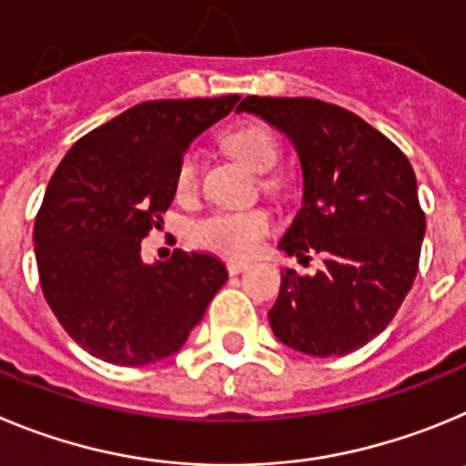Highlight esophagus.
<instances>
[{
    "label": "esophagus",
    "mask_w": 466,
    "mask_h": 466,
    "mask_svg": "<svg viewBox=\"0 0 466 466\" xmlns=\"http://www.w3.org/2000/svg\"><path fill=\"white\" fill-rule=\"evenodd\" d=\"M246 269H248V264L241 262V259H229V262H228L229 276H237V274H241V271H246Z\"/></svg>",
    "instance_id": "esophagus-1"
}]
</instances>
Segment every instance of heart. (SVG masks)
I'll use <instances>...</instances> for the list:
<instances>
[{"label": "heart", "instance_id": "1", "mask_svg": "<svg viewBox=\"0 0 466 466\" xmlns=\"http://www.w3.org/2000/svg\"><path fill=\"white\" fill-rule=\"evenodd\" d=\"M225 148L241 165L255 174H267L279 162V144L274 134L262 125H243L225 137ZM199 186V160L195 153H186L176 169V195L187 199ZM271 232V216L267 211H213L195 220L190 237L197 246L228 255V258H250L259 243Z\"/></svg>", "mask_w": 466, "mask_h": 466}]
</instances>
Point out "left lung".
<instances>
[{"label": "left lung", "instance_id": "obj_1", "mask_svg": "<svg viewBox=\"0 0 466 466\" xmlns=\"http://www.w3.org/2000/svg\"><path fill=\"white\" fill-rule=\"evenodd\" d=\"M237 111L283 132L299 155L301 208L279 248L325 262L313 276L280 271L271 329L299 353H353L390 325L418 274L425 213L413 167L379 129L320 99L250 95Z\"/></svg>", "mask_w": 466, "mask_h": 466}]
</instances>
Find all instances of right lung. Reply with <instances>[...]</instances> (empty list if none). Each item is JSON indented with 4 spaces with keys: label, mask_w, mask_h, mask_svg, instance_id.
Masks as SVG:
<instances>
[{
    "label": "right lung",
    "mask_w": 466,
    "mask_h": 466,
    "mask_svg": "<svg viewBox=\"0 0 466 466\" xmlns=\"http://www.w3.org/2000/svg\"><path fill=\"white\" fill-rule=\"evenodd\" d=\"M238 95L157 99L127 108L71 146L35 220L41 290L60 325L95 358L141 367L174 355L204 318L228 269L174 250L146 264L148 237L176 195V169L197 134Z\"/></svg>",
    "instance_id": "add662e5"
}]
</instances>
